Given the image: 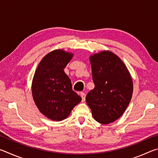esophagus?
Masks as SVG:
<instances>
[{
    "label": "esophagus",
    "mask_w": 158,
    "mask_h": 158,
    "mask_svg": "<svg viewBox=\"0 0 158 158\" xmlns=\"http://www.w3.org/2000/svg\"><path fill=\"white\" fill-rule=\"evenodd\" d=\"M80 95H81V97L82 98V102H84L85 100V94L83 92H81V93H80Z\"/></svg>",
    "instance_id": "34e87169"
}]
</instances>
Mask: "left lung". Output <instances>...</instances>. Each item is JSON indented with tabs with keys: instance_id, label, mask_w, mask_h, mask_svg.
Masks as SVG:
<instances>
[{
	"instance_id": "left-lung-1",
	"label": "left lung",
	"mask_w": 158,
	"mask_h": 158,
	"mask_svg": "<svg viewBox=\"0 0 158 158\" xmlns=\"http://www.w3.org/2000/svg\"><path fill=\"white\" fill-rule=\"evenodd\" d=\"M95 88L85 100L96 121L109 124L121 117L127 109L133 92V83L124 63L109 51L90 56Z\"/></svg>"
}]
</instances>
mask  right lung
Wrapping results in <instances>:
<instances>
[{"instance_id":"right-lung-1","label":"right lung","mask_w":158,"mask_h":158,"mask_svg":"<svg viewBox=\"0 0 158 158\" xmlns=\"http://www.w3.org/2000/svg\"><path fill=\"white\" fill-rule=\"evenodd\" d=\"M73 56V53L64 50H53L42 58L34 74L32 82L34 102L40 111L52 121L65 119L81 101L64 72Z\"/></svg>"}]
</instances>
